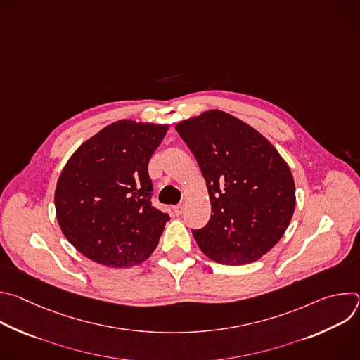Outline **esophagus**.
<instances>
[{
	"label": "esophagus",
	"mask_w": 360,
	"mask_h": 360,
	"mask_svg": "<svg viewBox=\"0 0 360 360\" xmlns=\"http://www.w3.org/2000/svg\"><path fill=\"white\" fill-rule=\"evenodd\" d=\"M184 211H185V207L184 205H176V207H174V212H175V215H182L184 214Z\"/></svg>",
	"instance_id": "34e87169"
}]
</instances>
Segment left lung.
Masks as SVG:
<instances>
[{"label":"left lung","mask_w":360,"mask_h":360,"mask_svg":"<svg viewBox=\"0 0 360 360\" xmlns=\"http://www.w3.org/2000/svg\"><path fill=\"white\" fill-rule=\"evenodd\" d=\"M175 129L196 158L211 199L210 222L192 231L198 246L222 265L258 261L283 236L295 211L288 164L262 134L219 110Z\"/></svg>","instance_id":"left-lung-1"}]
</instances>
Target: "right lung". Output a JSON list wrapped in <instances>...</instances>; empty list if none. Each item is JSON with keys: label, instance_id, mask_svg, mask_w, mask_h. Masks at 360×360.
I'll return each instance as SVG.
<instances>
[{"label": "right lung", "instance_id": "1", "mask_svg": "<svg viewBox=\"0 0 360 360\" xmlns=\"http://www.w3.org/2000/svg\"><path fill=\"white\" fill-rule=\"evenodd\" d=\"M168 125L117 121L85 141L56 188L57 219L88 259L129 268L155 250L169 215L152 207L148 162Z\"/></svg>", "mask_w": 360, "mask_h": 360}]
</instances>
